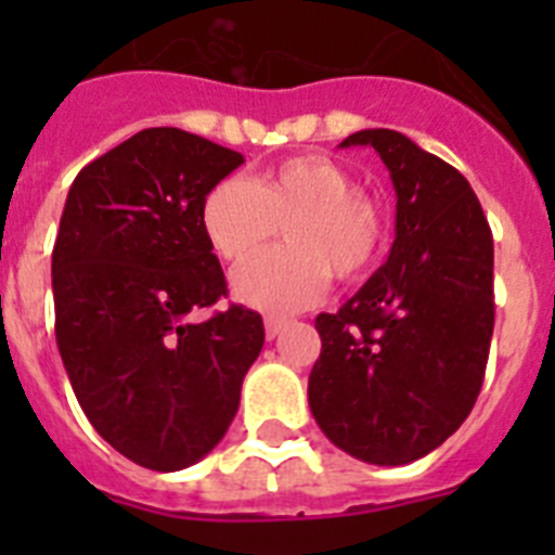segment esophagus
<instances>
[{
	"mask_svg": "<svg viewBox=\"0 0 555 555\" xmlns=\"http://www.w3.org/2000/svg\"><path fill=\"white\" fill-rule=\"evenodd\" d=\"M263 327H267V338H269V341H272V338L281 336V331H283V327H286V320H278V317H267Z\"/></svg>",
	"mask_w": 555,
	"mask_h": 555,
	"instance_id": "34e87169",
	"label": "esophagus"
}]
</instances>
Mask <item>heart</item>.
<instances>
[{
  "mask_svg": "<svg viewBox=\"0 0 555 555\" xmlns=\"http://www.w3.org/2000/svg\"><path fill=\"white\" fill-rule=\"evenodd\" d=\"M199 224L210 249L242 263L283 228L288 247L258 255L233 274V297L274 317L322 300L331 274L361 281L384 249V210L327 155H294L255 180L224 178L205 194Z\"/></svg>",
  "mask_w": 555,
  "mask_h": 555,
  "instance_id": "heart-1",
  "label": "heart"
}]
</instances>
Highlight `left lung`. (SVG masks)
Here are the masks:
<instances>
[{
  "mask_svg": "<svg viewBox=\"0 0 555 555\" xmlns=\"http://www.w3.org/2000/svg\"><path fill=\"white\" fill-rule=\"evenodd\" d=\"M395 183L389 261L336 313H320L322 352L308 403L322 434L366 464L423 459L469 416L494 327V244L467 178L397 130H358Z\"/></svg>",
  "mask_w": 555,
  "mask_h": 555,
  "instance_id": "8db88e82",
  "label": "left lung"
}]
</instances>
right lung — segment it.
<instances>
[{
    "instance_id": "obj_1",
    "label": "right lung",
    "mask_w": 555,
    "mask_h": 555,
    "mask_svg": "<svg viewBox=\"0 0 555 555\" xmlns=\"http://www.w3.org/2000/svg\"><path fill=\"white\" fill-rule=\"evenodd\" d=\"M242 152L150 127L91 160L68 189L55 249V336L77 403L111 448L158 473L222 442L263 347L244 306L189 313L228 294L199 205Z\"/></svg>"
}]
</instances>
